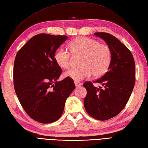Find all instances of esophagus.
<instances>
[{
	"mask_svg": "<svg viewBox=\"0 0 148 148\" xmlns=\"http://www.w3.org/2000/svg\"><path fill=\"white\" fill-rule=\"evenodd\" d=\"M75 86L76 87H79L80 86H81L82 83H81V82H79V81H75Z\"/></svg>",
	"mask_w": 148,
	"mask_h": 148,
	"instance_id": "1",
	"label": "esophagus"
}]
</instances>
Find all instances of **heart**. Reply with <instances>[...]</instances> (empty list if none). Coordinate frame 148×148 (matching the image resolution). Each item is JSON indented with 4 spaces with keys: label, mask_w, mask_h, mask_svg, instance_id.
I'll return each mask as SVG.
<instances>
[{
    "label": "heart",
    "mask_w": 148,
    "mask_h": 148,
    "mask_svg": "<svg viewBox=\"0 0 148 148\" xmlns=\"http://www.w3.org/2000/svg\"><path fill=\"white\" fill-rule=\"evenodd\" d=\"M70 52L73 56H82L81 66L79 69H71L65 76L75 81L89 78L93 74L95 77L104 75L109 68L112 61V52L106 44L99 43L94 39L79 37L70 41ZM71 53L66 49L61 48L54 54L56 64L62 69L69 68Z\"/></svg>",
    "instance_id": "heart-1"
}]
</instances>
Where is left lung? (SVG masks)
<instances>
[{"label": "left lung", "mask_w": 148, "mask_h": 148, "mask_svg": "<svg viewBox=\"0 0 148 148\" xmlns=\"http://www.w3.org/2000/svg\"><path fill=\"white\" fill-rule=\"evenodd\" d=\"M112 52V61L108 71L93 83H100L97 88L92 82H84L87 94L84 106L90 116L98 120H107L118 115L130 97L135 83V63L131 51L114 36L106 32H95Z\"/></svg>", "instance_id": "left-lung-1"}]
</instances>
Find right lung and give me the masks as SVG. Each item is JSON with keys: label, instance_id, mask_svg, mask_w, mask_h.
I'll return each mask as SVG.
<instances>
[{"label": "right lung", "instance_id": "1", "mask_svg": "<svg viewBox=\"0 0 148 148\" xmlns=\"http://www.w3.org/2000/svg\"><path fill=\"white\" fill-rule=\"evenodd\" d=\"M67 39V36L39 34L28 40L15 56V93L27 114L41 123L54 122L61 117L67 98L75 88L68 77L57 81L62 69L54 54Z\"/></svg>", "mask_w": 148, "mask_h": 148}]
</instances>
